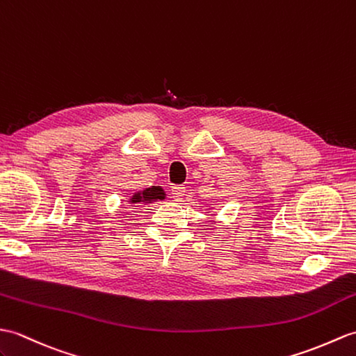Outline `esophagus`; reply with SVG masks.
<instances>
[{
  "label": "esophagus",
  "instance_id": "esophagus-1",
  "mask_svg": "<svg viewBox=\"0 0 356 356\" xmlns=\"http://www.w3.org/2000/svg\"><path fill=\"white\" fill-rule=\"evenodd\" d=\"M185 186H181V185H176V186H172L171 188V195H172V198H175L176 202H180L181 200V197H184V194H185Z\"/></svg>",
  "mask_w": 356,
  "mask_h": 356
}]
</instances>
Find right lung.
<instances>
[{
	"label": "right lung",
	"mask_w": 356,
	"mask_h": 356,
	"mask_svg": "<svg viewBox=\"0 0 356 356\" xmlns=\"http://www.w3.org/2000/svg\"><path fill=\"white\" fill-rule=\"evenodd\" d=\"M165 193L161 186H152L147 188L144 191H138L130 198L131 204H138V203H152L156 200H163Z\"/></svg>",
	"instance_id": "obj_1"
}]
</instances>
